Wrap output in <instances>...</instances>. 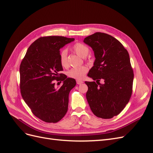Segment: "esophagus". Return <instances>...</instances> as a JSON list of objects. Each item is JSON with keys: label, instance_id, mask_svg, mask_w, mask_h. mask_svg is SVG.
<instances>
[{"label": "esophagus", "instance_id": "34e87169", "mask_svg": "<svg viewBox=\"0 0 153 153\" xmlns=\"http://www.w3.org/2000/svg\"><path fill=\"white\" fill-rule=\"evenodd\" d=\"M83 83H84V82H83L82 80H76V84L78 85H80V84H83Z\"/></svg>", "mask_w": 153, "mask_h": 153}]
</instances>
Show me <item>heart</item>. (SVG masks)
Segmentation results:
<instances>
[{
    "mask_svg": "<svg viewBox=\"0 0 153 153\" xmlns=\"http://www.w3.org/2000/svg\"><path fill=\"white\" fill-rule=\"evenodd\" d=\"M72 48L74 52L81 57H85L89 52V48L82 43H75ZM59 62L62 67L68 66V52L66 49H63L60 52ZM87 70V68L85 66L75 67L68 71V75L71 78L80 80L85 76Z\"/></svg>",
    "mask_w": 153,
    "mask_h": 153,
    "instance_id": "heart-1",
    "label": "heart"
}]
</instances>
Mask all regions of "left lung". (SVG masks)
<instances>
[{"mask_svg":"<svg viewBox=\"0 0 153 153\" xmlns=\"http://www.w3.org/2000/svg\"><path fill=\"white\" fill-rule=\"evenodd\" d=\"M84 42L96 58L87 74L96 82H85L87 100L96 116L111 119L121 113L131 96L134 74L129 53L117 39L102 32L86 37Z\"/></svg>","mask_w":153,"mask_h":153,"instance_id":"left-lung-1","label":"left lung"}]
</instances>
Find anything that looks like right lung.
Listing matches in <instances>:
<instances>
[{
  "instance_id": "obj_1",
  "label": "right lung",
  "mask_w": 153,
  "mask_h": 153,
  "mask_svg": "<svg viewBox=\"0 0 153 153\" xmlns=\"http://www.w3.org/2000/svg\"><path fill=\"white\" fill-rule=\"evenodd\" d=\"M74 40L63 36L41 37L30 45L21 62L22 98L35 116L46 123H57L68 111L69 94L76 81L60 73L63 69L59 53L60 49ZM55 79L63 81V85L55 88Z\"/></svg>"
}]
</instances>
